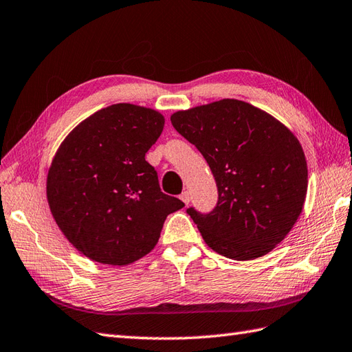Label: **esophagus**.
<instances>
[{"mask_svg":"<svg viewBox=\"0 0 352 352\" xmlns=\"http://www.w3.org/2000/svg\"><path fill=\"white\" fill-rule=\"evenodd\" d=\"M179 199H182V201L186 204V206H187V204L190 202V195H189V192L184 190L182 195H179Z\"/></svg>","mask_w":352,"mask_h":352,"instance_id":"esophagus-1","label":"esophagus"}]
</instances>
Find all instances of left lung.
I'll return each instance as SVG.
<instances>
[{"mask_svg": "<svg viewBox=\"0 0 352 352\" xmlns=\"http://www.w3.org/2000/svg\"><path fill=\"white\" fill-rule=\"evenodd\" d=\"M214 175L219 199L202 214L187 208L204 241L236 261L265 255L303 210L307 163L288 127L250 103L223 99L170 116Z\"/></svg>", "mask_w": 352, "mask_h": 352, "instance_id": "obj_1", "label": "left lung"}]
</instances>
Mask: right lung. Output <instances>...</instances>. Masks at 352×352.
Masks as SVG:
<instances>
[{"label":"right lung","mask_w":352,"mask_h":352,"mask_svg":"<svg viewBox=\"0 0 352 352\" xmlns=\"http://www.w3.org/2000/svg\"><path fill=\"white\" fill-rule=\"evenodd\" d=\"M163 126L157 111L111 104L73 129L55 153L49 208L65 239L96 263L127 265L145 256L168 214L184 207L160 190L145 160Z\"/></svg>","instance_id":"obj_1"}]
</instances>
